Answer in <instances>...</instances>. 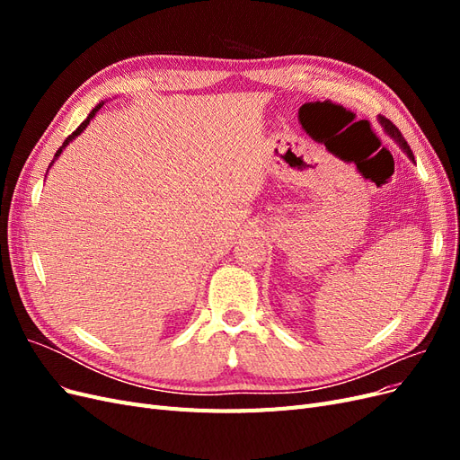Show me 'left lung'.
<instances>
[{
    "label": "left lung",
    "mask_w": 460,
    "mask_h": 460,
    "mask_svg": "<svg viewBox=\"0 0 460 460\" xmlns=\"http://www.w3.org/2000/svg\"><path fill=\"white\" fill-rule=\"evenodd\" d=\"M380 122H382V127L385 128V132L389 134V136H392V137H395V140L399 142V146L402 147V151H405L407 153V155H409V159H412L414 161V155H412V151H411V146L407 144V140H405V137H402V134H401V130L395 127V124L392 122V120H389V119H385V117H380Z\"/></svg>",
    "instance_id": "8db88e82"
}]
</instances>
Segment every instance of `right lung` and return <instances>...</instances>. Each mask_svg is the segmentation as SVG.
<instances>
[{
  "label": "right lung",
  "mask_w": 460,
  "mask_h": 460,
  "mask_svg": "<svg viewBox=\"0 0 460 460\" xmlns=\"http://www.w3.org/2000/svg\"><path fill=\"white\" fill-rule=\"evenodd\" d=\"M102 105H103V103H100V105H97V107H95V109H92V113H90V115H88V119H86V120H84V122H82V124H80V127H78V128H76V130H75V132H73V134H71V136H68V137H66V140H65V142H63V146H61V147H59V149H58V153H55V159H58V157H59V153H61V151H63V149H65V146H66V144H68V142H71V140H73V137H76V136H78V134H80V132H82V130H84V128H86V127H88V122H90V120H92V119H93V115H95V113H97V111H100V109H102Z\"/></svg>",
  "instance_id": "1"
}]
</instances>
